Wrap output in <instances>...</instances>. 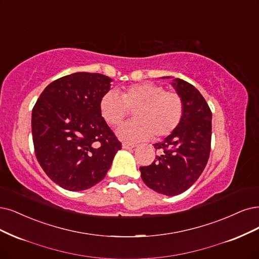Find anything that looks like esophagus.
I'll return each mask as SVG.
<instances>
[{
	"mask_svg": "<svg viewBox=\"0 0 259 259\" xmlns=\"http://www.w3.org/2000/svg\"><path fill=\"white\" fill-rule=\"evenodd\" d=\"M136 147V145H132V144H127V142H123L122 144V148L123 149H133V148H135Z\"/></svg>",
	"mask_w": 259,
	"mask_h": 259,
	"instance_id": "1",
	"label": "esophagus"
}]
</instances>
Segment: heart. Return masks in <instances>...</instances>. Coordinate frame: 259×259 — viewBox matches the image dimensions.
I'll return each mask as SVG.
<instances>
[{
  "label": "heart",
  "mask_w": 259,
  "mask_h": 259,
  "mask_svg": "<svg viewBox=\"0 0 259 259\" xmlns=\"http://www.w3.org/2000/svg\"><path fill=\"white\" fill-rule=\"evenodd\" d=\"M134 111L136 120L123 124L117 135L125 141L137 142L155 137H165L178 127L183 115L182 97L174 91H165L154 82L134 84L118 94L109 91L100 102L102 118L110 126H117Z\"/></svg>",
  "instance_id": "1"
}]
</instances>
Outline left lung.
Masks as SVG:
<instances>
[{
	"label": "left lung",
	"mask_w": 259,
	"mask_h": 259,
	"mask_svg": "<svg viewBox=\"0 0 259 259\" xmlns=\"http://www.w3.org/2000/svg\"><path fill=\"white\" fill-rule=\"evenodd\" d=\"M172 81L183 100L182 120L163 142L154 145L160 155L151 165L139 168L146 185L167 196L183 193L202 174L210 155L212 131V112L200 92L182 79Z\"/></svg>",
	"instance_id": "1"
}]
</instances>
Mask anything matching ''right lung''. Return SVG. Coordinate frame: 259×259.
Returning a JSON list of instances; mask_svg holds the SVG:
<instances>
[{
    "label": "right lung",
    "instance_id": "add662e5",
    "mask_svg": "<svg viewBox=\"0 0 259 259\" xmlns=\"http://www.w3.org/2000/svg\"><path fill=\"white\" fill-rule=\"evenodd\" d=\"M112 80L75 73L51 82L32 111L35 154L42 170L65 190L78 192L102 181L121 142L100 111Z\"/></svg>",
    "mask_w": 259,
    "mask_h": 259
}]
</instances>
